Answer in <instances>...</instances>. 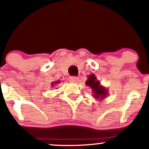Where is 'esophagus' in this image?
Masks as SVG:
<instances>
[{
	"instance_id": "obj_1",
	"label": "esophagus",
	"mask_w": 149,
	"mask_h": 149,
	"mask_svg": "<svg viewBox=\"0 0 149 149\" xmlns=\"http://www.w3.org/2000/svg\"><path fill=\"white\" fill-rule=\"evenodd\" d=\"M68 81L71 83H78V78L76 77V76H71V77L68 78Z\"/></svg>"
}]
</instances>
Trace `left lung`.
Here are the masks:
<instances>
[{"label":"left lung","instance_id":"obj_1","mask_svg":"<svg viewBox=\"0 0 149 149\" xmlns=\"http://www.w3.org/2000/svg\"><path fill=\"white\" fill-rule=\"evenodd\" d=\"M100 81L96 79L95 75L91 74L88 76V79L86 82V84L87 86H90L92 88L93 94H94V97L96 98H100L103 99L105 97L106 95H107V91L105 88L102 87L100 85Z\"/></svg>","mask_w":149,"mask_h":149}]
</instances>
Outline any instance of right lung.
Segmentation results:
<instances>
[{"instance_id":"1","label":"right lung","mask_w":149,"mask_h":149,"mask_svg":"<svg viewBox=\"0 0 149 149\" xmlns=\"http://www.w3.org/2000/svg\"><path fill=\"white\" fill-rule=\"evenodd\" d=\"M59 83V82H58V81H56V83H52V86H54V84H56V83Z\"/></svg>"}]
</instances>
